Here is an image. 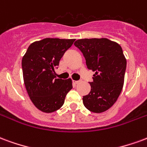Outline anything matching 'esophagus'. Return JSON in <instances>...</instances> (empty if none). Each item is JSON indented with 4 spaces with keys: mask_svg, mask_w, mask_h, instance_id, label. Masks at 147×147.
Listing matches in <instances>:
<instances>
[{
    "mask_svg": "<svg viewBox=\"0 0 147 147\" xmlns=\"http://www.w3.org/2000/svg\"><path fill=\"white\" fill-rule=\"evenodd\" d=\"M81 82V81H73V84H78Z\"/></svg>",
    "mask_w": 147,
    "mask_h": 147,
    "instance_id": "esophagus-1",
    "label": "esophagus"
}]
</instances>
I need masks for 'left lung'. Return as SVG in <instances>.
<instances>
[{
	"instance_id": "1",
	"label": "left lung",
	"mask_w": 147,
	"mask_h": 147,
	"mask_svg": "<svg viewBox=\"0 0 147 147\" xmlns=\"http://www.w3.org/2000/svg\"><path fill=\"white\" fill-rule=\"evenodd\" d=\"M74 45L82 52L88 69L95 72L83 103L92 112H104L115 103L124 84L127 62L121 47L107 38L80 39Z\"/></svg>"
}]
</instances>
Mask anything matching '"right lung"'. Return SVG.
<instances>
[{"label":"right lung","mask_w":147,"mask_h":147,"mask_svg":"<svg viewBox=\"0 0 147 147\" xmlns=\"http://www.w3.org/2000/svg\"><path fill=\"white\" fill-rule=\"evenodd\" d=\"M75 39L45 38L29 46L22 59L23 80L34 106L45 113L56 111L72 89L71 79H58L57 69L63 54Z\"/></svg>","instance_id":"add662e5"}]
</instances>
